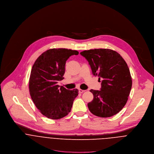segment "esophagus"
Segmentation results:
<instances>
[{"mask_svg": "<svg viewBox=\"0 0 154 154\" xmlns=\"http://www.w3.org/2000/svg\"><path fill=\"white\" fill-rule=\"evenodd\" d=\"M85 90H82V89H81V88H79V93H80V94H82L83 92H84Z\"/></svg>", "mask_w": 154, "mask_h": 154, "instance_id": "obj_1", "label": "esophagus"}]
</instances>
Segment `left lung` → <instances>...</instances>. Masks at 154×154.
<instances>
[{
  "instance_id": "8db88e82",
  "label": "left lung",
  "mask_w": 154,
  "mask_h": 154,
  "mask_svg": "<svg viewBox=\"0 0 154 154\" xmlns=\"http://www.w3.org/2000/svg\"><path fill=\"white\" fill-rule=\"evenodd\" d=\"M85 57L94 75L101 81V90L91 89L94 99L87 106L97 116H112L126 105L132 80L125 59L116 51L108 48L85 50L80 53Z\"/></svg>"
}]
</instances>
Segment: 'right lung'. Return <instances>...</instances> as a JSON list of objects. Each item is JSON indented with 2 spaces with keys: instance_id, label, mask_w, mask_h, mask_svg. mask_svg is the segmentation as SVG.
I'll return each instance as SVG.
<instances>
[{
  "instance_id": "right-lung-1",
  "label": "right lung",
  "mask_w": 154,
  "mask_h": 154,
  "mask_svg": "<svg viewBox=\"0 0 154 154\" xmlns=\"http://www.w3.org/2000/svg\"><path fill=\"white\" fill-rule=\"evenodd\" d=\"M79 52L66 48H51L35 60L29 79V94L35 105L45 116L58 119L67 116L78 95V90L57 85L64 79L67 60Z\"/></svg>"
}]
</instances>
